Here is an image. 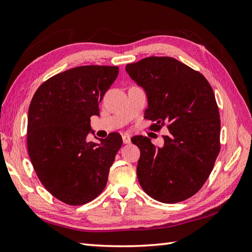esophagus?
I'll return each instance as SVG.
<instances>
[{
    "instance_id": "obj_1",
    "label": "esophagus",
    "mask_w": 252,
    "mask_h": 252,
    "mask_svg": "<svg viewBox=\"0 0 252 252\" xmlns=\"http://www.w3.org/2000/svg\"><path fill=\"white\" fill-rule=\"evenodd\" d=\"M122 141L125 144H129L131 142V136L129 134H123L122 135Z\"/></svg>"
}]
</instances>
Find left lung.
I'll return each instance as SVG.
<instances>
[{
	"label": "left lung",
	"instance_id": "obj_1",
	"mask_svg": "<svg viewBox=\"0 0 252 252\" xmlns=\"http://www.w3.org/2000/svg\"><path fill=\"white\" fill-rule=\"evenodd\" d=\"M126 71L145 91V118L158 131L167 126L163 145L134 136L140 148L137 179L154 199L174 203L195 195L210 175L220 152V115L211 85L201 73L172 57H146Z\"/></svg>",
	"mask_w": 252,
	"mask_h": 252
}]
</instances>
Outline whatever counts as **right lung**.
Wrapping results in <instances>:
<instances>
[{
	"label": "right lung",
	"mask_w": 252,
	"mask_h": 252,
	"mask_svg": "<svg viewBox=\"0 0 252 252\" xmlns=\"http://www.w3.org/2000/svg\"><path fill=\"white\" fill-rule=\"evenodd\" d=\"M116 66H80L50 78L29 106L27 145L33 169L45 189L61 201L83 205L107 184L109 169L122 145L119 133L98 142L92 116L116 80Z\"/></svg>",
	"instance_id": "1"
}]
</instances>
